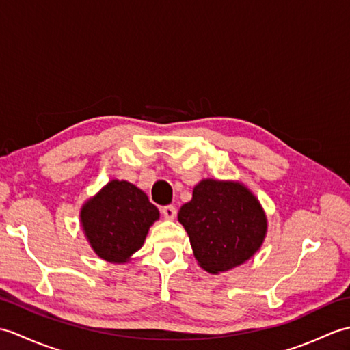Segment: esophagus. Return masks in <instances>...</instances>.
Instances as JSON below:
<instances>
[{"instance_id": "esophagus-1", "label": "esophagus", "mask_w": 350, "mask_h": 350, "mask_svg": "<svg viewBox=\"0 0 350 350\" xmlns=\"http://www.w3.org/2000/svg\"><path fill=\"white\" fill-rule=\"evenodd\" d=\"M161 212H162V215H163V218L168 219V221L174 219V218H176V213H177L174 206H163L162 209H161Z\"/></svg>"}]
</instances>
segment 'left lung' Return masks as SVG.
<instances>
[{
    "mask_svg": "<svg viewBox=\"0 0 350 350\" xmlns=\"http://www.w3.org/2000/svg\"><path fill=\"white\" fill-rule=\"evenodd\" d=\"M177 219L187 230L198 265L215 275L250 260L267 233V218L258 198L234 180L198 182Z\"/></svg>",
    "mask_w": 350,
    "mask_h": 350,
    "instance_id": "obj_1",
    "label": "left lung"
}]
</instances>
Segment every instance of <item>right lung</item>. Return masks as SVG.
I'll return each instance as SVG.
<instances>
[{
  "label": "right lung",
  "instance_id": "right-lung-1",
  "mask_svg": "<svg viewBox=\"0 0 350 350\" xmlns=\"http://www.w3.org/2000/svg\"><path fill=\"white\" fill-rule=\"evenodd\" d=\"M159 211L146 192L128 180H109L81 207L79 221L96 256L109 263H128L143 247Z\"/></svg>",
  "mask_w": 350,
  "mask_h": 350
}]
</instances>
